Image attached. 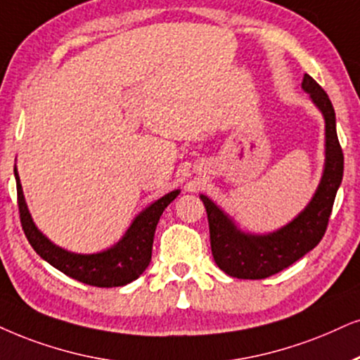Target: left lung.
<instances>
[{
  "label": "left lung",
  "mask_w": 360,
  "mask_h": 360,
  "mask_svg": "<svg viewBox=\"0 0 360 360\" xmlns=\"http://www.w3.org/2000/svg\"><path fill=\"white\" fill-rule=\"evenodd\" d=\"M302 88L326 120V169L309 206L292 222L267 236L240 233L234 222L206 195L211 251L217 267L238 279H264L277 274L312 251L324 238L335 194L344 174V154L335 131V112L329 96L309 75Z\"/></svg>",
  "instance_id": "8db88e82"
}]
</instances>
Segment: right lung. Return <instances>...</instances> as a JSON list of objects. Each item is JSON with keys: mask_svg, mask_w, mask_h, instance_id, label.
I'll return each mask as SVG.
<instances>
[{"mask_svg": "<svg viewBox=\"0 0 360 360\" xmlns=\"http://www.w3.org/2000/svg\"><path fill=\"white\" fill-rule=\"evenodd\" d=\"M15 177L21 227L31 248L63 274L96 288H120L143 274L151 262L153 239L159 217L179 194V191H172L144 209L115 248L98 254H75L58 248L39 233L26 207L16 169Z\"/></svg>", "mask_w": 360, "mask_h": 360, "instance_id": "obj_1", "label": "right lung"}]
</instances>
